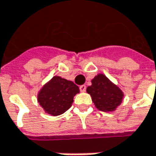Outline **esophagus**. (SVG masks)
Segmentation results:
<instances>
[{
  "label": "esophagus",
  "mask_w": 156,
  "mask_h": 156,
  "mask_svg": "<svg viewBox=\"0 0 156 156\" xmlns=\"http://www.w3.org/2000/svg\"><path fill=\"white\" fill-rule=\"evenodd\" d=\"M79 90H80V92H86V90H87V87H86L85 85H82V86H80V87H79Z\"/></svg>",
  "instance_id": "1"
}]
</instances>
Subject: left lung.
<instances>
[{
  "instance_id": "left-lung-1",
  "label": "left lung",
  "mask_w": 156,
  "mask_h": 156,
  "mask_svg": "<svg viewBox=\"0 0 156 156\" xmlns=\"http://www.w3.org/2000/svg\"><path fill=\"white\" fill-rule=\"evenodd\" d=\"M97 108L104 112H113L122 103L124 93L104 74H98L87 88Z\"/></svg>"
}]
</instances>
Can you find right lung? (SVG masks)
<instances>
[{
    "label": "right lung",
    "mask_w": 156,
    "mask_h": 156,
    "mask_svg": "<svg viewBox=\"0 0 156 156\" xmlns=\"http://www.w3.org/2000/svg\"><path fill=\"white\" fill-rule=\"evenodd\" d=\"M78 93L79 88L72 81L55 76L40 90L38 102L46 113L55 116L69 109Z\"/></svg>",
    "instance_id": "right-lung-1"
}]
</instances>
